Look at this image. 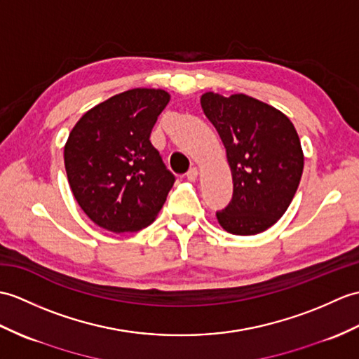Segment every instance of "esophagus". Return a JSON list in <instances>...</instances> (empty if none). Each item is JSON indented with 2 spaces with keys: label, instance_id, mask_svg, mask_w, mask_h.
Listing matches in <instances>:
<instances>
[{
  "label": "esophagus",
  "instance_id": "obj_1",
  "mask_svg": "<svg viewBox=\"0 0 359 359\" xmlns=\"http://www.w3.org/2000/svg\"><path fill=\"white\" fill-rule=\"evenodd\" d=\"M197 177H198V170H197V168H191V170L187 172V179L191 180V182L197 180Z\"/></svg>",
  "mask_w": 359,
  "mask_h": 359
}]
</instances>
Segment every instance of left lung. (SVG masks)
Returning <instances> with one entry per match:
<instances>
[{"label": "left lung", "instance_id": "left-lung-1", "mask_svg": "<svg viewBox=\"0 0 359 359\" xmlns=\"http://www.w3.org/2000/svg\"><path fill=\"white\" fill-rule=\"evenodd\" d=\"M203 113L226 148L234 183L232 200L219 211L220 226L255 236L281 219L297 193L304 156L294 123L272 105L243 93L206 91Z\"/></svg>", "mask_w": 359, "mask_h": 359}]
</instances>
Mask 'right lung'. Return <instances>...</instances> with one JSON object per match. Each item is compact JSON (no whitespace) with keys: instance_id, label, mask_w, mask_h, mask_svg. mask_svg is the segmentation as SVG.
I'll return each instance as SVG.
<instances>
[{"instance_id":"add662e5","label":"right lung","mask_w":359,"mask_h":359,"mask_svg":"<svg viewBox=\"0 0 359 359\" xmlns=\"http://www.w3.org/2000/svg\"><path fill=\"white\" fill-rule=\"evenodd\" d=\"M170 93L133 88L88 110L70 131L64 163L72 193L91 222L136 232L151 224L172 188L149 135Z\"/></svg>"}]
</instances>
